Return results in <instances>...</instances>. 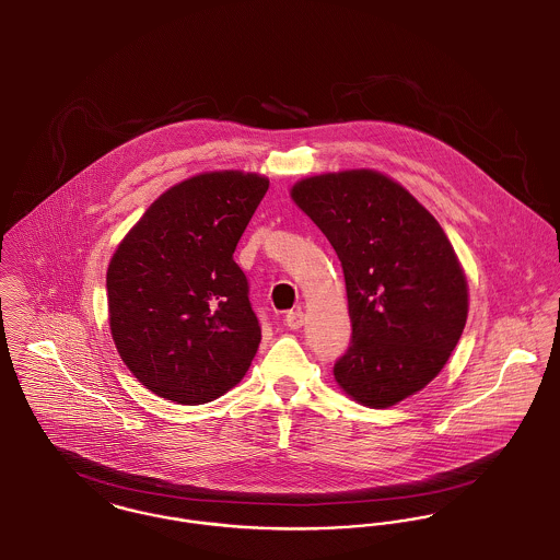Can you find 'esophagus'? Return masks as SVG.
Returning <instances> with one entry per match:
<instances>
[{
    "label": "esophagus",
    "instance_id": "1",
    "mask_svg": "<svg viewBox=\"0 0 560 560\" xmlns=\"http://www.w3.org/2000/svg\"><path fill=\"white\" fill-rule=\"evenodd\" d=\"M303 320H305V314H303L301 310H291V312L287 314V318H284V323H287L289 329H301V327H303Z\"/></svg>",
    "mask_w": 560,
    "mask_h": 560
}]
</instances>
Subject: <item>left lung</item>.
Masks as SVG:
<instances>
[{
	"mask_svg": "<svg viewBox=\"0 0 560 560\" xmlns=\"http://www.w3.org/2000/svg\"><path fill=\"white\" fill-rule=\"evenodd\" d=\"M299 208L341 261L352 339L334 368L339 388L375 410L422 390L456 348L469 287L433 214L373 170L299 180Z\"/></svg>",
	"mask_w": 560,
	"mask_h": 560,
	"instance_id": "obj_1",
	"label": "left lung"
}]
</instances>
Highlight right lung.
<instances>
[{
    "instance_id": "add662e5",
    "label": "right lung",
    "mask_w": 560,
    "mask_h": 560,
    "mask_svg": "<svg viewBox=\"0 0 560 560\" xmlns=\"http://www.w3.org/2000/svg\"><path fill=\"white\" fill-rule=\"evenodd\" d=\"M269 180L237 170L167 188L108 265L116 350L154 395L183 406L219 399L253 363L261 327L233 261Z\"/></svg>"
}]
</instances>
